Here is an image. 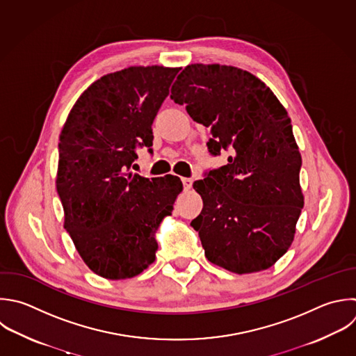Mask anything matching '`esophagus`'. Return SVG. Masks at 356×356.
<instances>
[{"label":"esophagus","instance_id":"esophagus-1","mask_svg":"<svg viewBox=\"0 0 356 356\" xmlns=\"http://www.w3.org/2000/svg\"><path fill=\"white\" fill-rule=\"evenodd\" d=\"M182 184H184V188L188 191V189H191V188H192L193 181H192L191 178H182Z\"/></svg>","mask_w":356,"mask_h":356}]
</instances>
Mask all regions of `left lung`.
Segmentation results:
<instances>
[{
  "mask_svg": "<svg viewBox=\"0 0 356 356\" xmlns=\"http://www.w3.org/2000/svg\"><path fill=\"white\" fill-rule=\"evenodd\" d=\"M171 99L210 128L211 154L231 152L227 165L193 184L203 210L191 225L207 260L236 274L271 267L291 246L303 207L286 110L254 75L218 64L185 67Z\"/></svg>",
  "mask_w": 356,
  "mask_h": 356,
  "instance_id": "left-lung-1",
  "label": "left lung"
}]
</instances>
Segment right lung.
Wrapping results in <instances>:
<instances>
[{"mask_svg": "<svg viewBox=\"0 0 356 356\" xmlns=\"http://www.w3.org/2000/svg\"><path fill=\"white\" fill-rule=\"evenodd\" d=\"M179 70L129 67L104 75L81 95L61 131L56 184L64 228L103 278H132L154 261V234L182 191L178 177L129 172L136 146L153 145L152 124Z\"/></svg>", "mask_w": 356, "mask_h": 356, "instance_id": "1", "label": "right lung"}]
</instances>
